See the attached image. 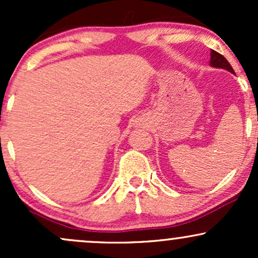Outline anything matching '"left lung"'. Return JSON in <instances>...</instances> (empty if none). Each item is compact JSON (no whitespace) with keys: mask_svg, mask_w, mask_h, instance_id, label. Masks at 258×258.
<instances>
[{"mask_svg":"<svg viewBox=\"0 0 258 258\" xmlns=\"http://www.w3.org/2000/svg\"><path fill=\"white\" fill-rule=\"evenodd\" d=\"M210 55H211V58H210V65H211L212 68L224 69V70H227V72L234 74L233 68L230 67V64L228 63V60L223 57V55L220 54L218 52L214 51V49H211V54Z\"/></svg>","mask_w":258,"mask_h":258,"instance_id":"obj_1","label":"left lung"}]
</instances>
